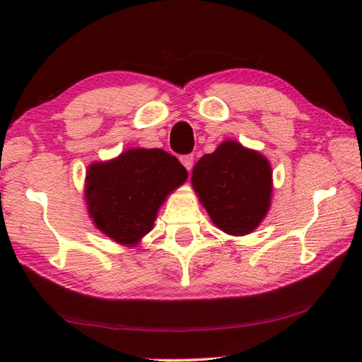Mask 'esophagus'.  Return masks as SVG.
I'll return each instance as SVG.
<instances>
[{
  "mask_svg": "<svg viewBox=\"0 0 362 362\" xmlns=\"http://www.w3.org/2000/svg\"><path fill=\"white\" fill-rule=\"evenodd\" d=\"M181 163H182V166H185L187 171H191L192 170V165H194V158H192V155L181 156Z\"/></svg>",
  "mask_w": 362,
  "mask_h": 362,
  "instance_id": "34e87169",
  "label": "esophagus"
}]
</instances>
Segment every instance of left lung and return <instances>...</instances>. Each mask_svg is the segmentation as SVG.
I'll return each instance as SVG.
<instances>
[{"mask_svg": "<svg viewBox=\"0 0 362 362\" xmlns=\"http://www.w3.org/2000/svg\"><path fill=\"white\" fill-rule=\"evenodd\" d=\"M199 202L229 235L254 232L272 204V166L262 153L226 140L196 163L191 176Z\"/></svg>", "mask_w": 362, "mask_h": 362, "instance_id": "left-lung-1", "label": "left lung"}]
</instances>
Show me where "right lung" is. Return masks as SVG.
Wrapping results in <instances>:
<instances>
[{
  "label": "right lung",
  "instance_id": "right-lung-1",
  "mask_svg": "<svg viewBox=\"0 0 362 362\" xmlns=\"http://www.w3.org/2000/svg\"><path fill=\"white\" fill-rule=\"evenodd\" d=\"M187 171L176 156L160 148H130L108 161L87 168V212L102 234L135 247L153 229L158 209Z\"/></svg>",
  "mask_w": 362,
  "mask_h": 362
}]
</instances>
